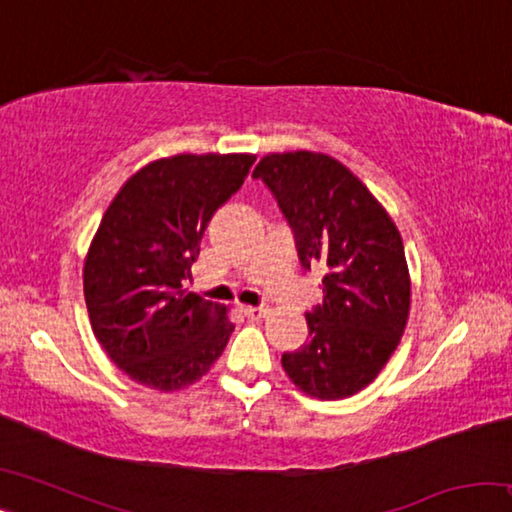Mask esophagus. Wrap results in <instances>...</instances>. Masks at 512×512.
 Instances as JSON below:
<instances>
[{
    "label": "esophagus",
    "instance_id": "esophagus-1",
    "mask_svg": "<svg viewBox=\"0 0 512 512\" xmlns=\"http://www.w3.org/2000/svg\"><path fill=\"white\" fill-rule=\"evenodd\" d=\"M241 311L248 318H264L268 314V307H241Z\"/></svg>",
    "mask_w": 512,
    "mask_h": 512
}]
</instances>
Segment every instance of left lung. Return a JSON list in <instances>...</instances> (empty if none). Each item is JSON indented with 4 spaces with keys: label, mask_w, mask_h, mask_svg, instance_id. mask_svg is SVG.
<instances>
[{
    "label": "left lung",
    "mask_w": 512,
    "mask_h": 512,
    "mask_svg": "<svg viewBox=\"0 0 512 512\" xmlns=\"http://www.w3.org/2000/svg\"><path fill=\"white\" fill-rule=\"evenodd\" d=\"M296 235L305 268L323 266V302L307 311L309 341L282 354L302 393L343 400L386 366L404 334L411 277L391 214L339 160L325 153L264 155L253 171Z\"/></svg>",
    "instance_id": "8db88e82"
}]
</instances>
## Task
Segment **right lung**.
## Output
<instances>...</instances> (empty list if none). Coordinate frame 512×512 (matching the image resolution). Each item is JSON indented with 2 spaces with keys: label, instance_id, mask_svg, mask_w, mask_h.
<instances>
[{
  "label": "right lung",
  "instance_id": "right-lung-1",
  "mask_svg": "<svg viewBox=\"0 0 512 512\" xmlns=\"http://www.w3.org/2000/svg\"><path fill=\"white\" fill-rule=\"evenodd\" d=\"M255 155L180 153L149 162L119 189L83 266L92 332L115 366L155 391L201 379L235 325L187 293L214 212L244 185Z\"/></svg>",
  "mask_w": 512,
  "mask_h": 512
}]
</instances>
